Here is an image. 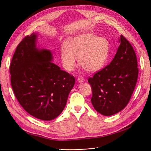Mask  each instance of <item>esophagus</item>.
Listing matches in <instances>:
<instances>
[{
	"mask_svg": "<svg viewBox=\"0 0 151 151\" xmlns=\"http://www.w3.org/2000/svg\"><path fill=\"white\" fill-rule=\"evenodd\" d=\"M78 81L79 82V83H81L84 81V79L83 78H82V77H79V78H78Z\"/></svg>",
	"mask_w": 151,
	"mask_h": 151,
	"instance_id": "esophagus-1",
	"label": "esophagus"
}]
</instances>
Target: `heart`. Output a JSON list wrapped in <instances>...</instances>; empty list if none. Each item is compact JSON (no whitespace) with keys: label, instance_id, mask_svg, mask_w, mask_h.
<instances>
[{"label":"heart","instance_id":"1","mask_svg":"<svg viewBox=\"0 0 151 151\" xmlns=\"http://www.w3.org/2000/svg\"><path fill=\"white\" fill-rule=\"evenodd\" d=\"M110 52V44L106 38L91 33L76 36L67 42L60 50L63 68L68 72L74 70L78 62L89 72L100 70L106 63Z\"/></svg>","mask_w":151,"mask_h":151}]
</instances>
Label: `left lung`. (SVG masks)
Segmentation results:
<instances>
[{"label":"left lung","instance_id":"left-lung-1","mask_svg":"<svg viewBox=\"0 0 151 151\" xmlns=\"http://www.w3.org/2000/svg\"><path fill=\"white\" fill-rule=\"evenodd\" d=\"M119 41L120 44L112 61L88 79L93 90L91 103L104 116L114 115L127 106L138 76L133 47L122 35Z\"/></svg>","mask_w":151,"mask_h":151}]
</instances>
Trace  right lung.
Wrapping results in <instances>:
<instances>
[{
  "instance_id": "add662e5",
  "label": "right lung",
  "mask_w": 151,
  "mask_h": 151,
  "mask_svg": "<svg viewBox=\"0 0 151 151\" xmlns=\"http://www.w3.org/2000/svg\"><path fill=\"white\" fill-rule=\"evenodd\" d=\"M37 36L32 33L18 45L10 67L11 84L29 114L50 121L62 112L75 79L52 63L50 50L37 46Z\"/></svg>"
}]
</instances>
